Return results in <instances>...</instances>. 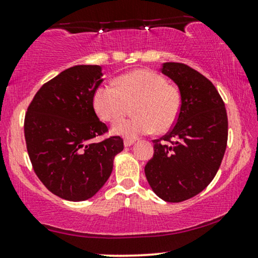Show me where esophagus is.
<instances>
[{"label": "esophagus", "instance_id": "obj_1", "mask_svg": "<svg viewBox=\"0 0 258 258\" xmlns=\"http://www.w3.org/2000/svg\"><path fill=\"white\" fill-rule=\"evenodd\" d=\"M135 143H136V139L126 138L125 141H123V144H125V147H131V145L135 144Z\"/></svg>", "mask_w": 258, "mask_h": 258}]
</instances>
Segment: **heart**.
I'll return each instance as SVG.
<instances>
[{
    "label": "heart",
    "mask_w": 258,
    "mask_h": 258,
    "mask_svg": "<svg viewBox=\"0 0 258 258\" xmlns=\"http://www.w3.org/2000/svg\"><path fill=\"white\" fill-rule=\"evenodd\" d=\"M94 108L107 122H116L133 105L135 117L120 121L113 133L128 139L148 135L156 130L164 133L175 125L181 111V94L174 85L167 84L159 73L136 70L117 77L115 85L102 84L94 94Z\"/></svg>",
    "instance_id": "1"
}]
</instances>
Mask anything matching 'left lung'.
Returning <instances> with one entry per match:
<instances>
[{
  "label": "left lung",
  "instance_id": "1",
  "mask_svg": "<svg viewBox=\"0 0 258 258\" xmlns=\"http://www.w3.org/2000/svg\"><path fill=\"white\" fill-rule=\"evenodd\" d=\"M161 72L178 85L181 111L170 131L153 141L154 156L144 170L157 196L179 203L203 191L218 173L228 120L221 96L203 74L179 62H166Z\"/></svg>",
  "mask_w": 258,
  "mask_h": 258
}]
</instances>
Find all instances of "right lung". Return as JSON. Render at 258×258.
I'll use <instances>...</instances> for the list:
<instances>
[{"instance_id":"1","label":"right lung","mask_w":258,"mask_h":258,"mask_svg":"<svg viewBox=\"0 0 258 258\" xmlns=\"http://www.w3.org/2000/svg\"><path fill=\"white\" fill-rule=\"evenodd\" d=\"M102 76L97 64L64 70L37 91L25 114V141L33 170L49 191L63 200L95 196L123 149L119 136L91 143L108 132L92 102Z\"/></svg>"}]
</instances>
